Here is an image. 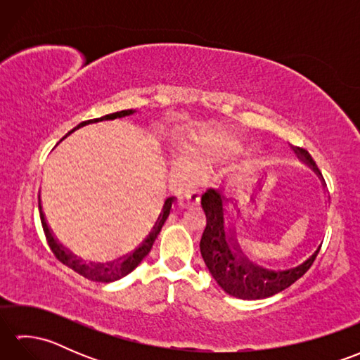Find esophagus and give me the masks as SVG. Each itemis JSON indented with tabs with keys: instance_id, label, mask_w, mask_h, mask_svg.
<instances>
[{
	"instance_id": "1",
	"label": "esophagus",
	"mask_w": 360,
	"mask_h": 360,
	"mask_svg": "<svg viewBox=\"0 0 360 360\" xmlns=\"http://www.w3.org/2000/svg\"><path fill=\"white\" fill-rule=\"evenodd\" d=\"M200 202H201L200 192H198V190H192V192H188L184 196L179 198L178 205H179V209L184 210V209L198 207V205H200Z\"/></svg>"
}]
</instances>
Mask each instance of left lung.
I'll use <instances>...</instances> for the list:
<instances>
[{
	"instance_id": "8db88e82",
	"label": "left lung",
	"mask_w": 360,
	"mask_h": 360,
	"mask_svg": "<svg viewBox=\"0 0 360 360\" xmlns=\"http://www.w3.org/2000/svg\"><path fill=\"white\" fill-rule=\"evenodd\" d=\"M292 150L302 162L307 164L320 179H323L314 159L307 150ZM201 204L205 218H207V224H205L200 243L204 263L218 286L229 295L241 298V300H259V298H267L289 288L309 269L322 248V244H317L312 255L295 267H289L285 271L267 269L243 254L240 244L235 238V229L226 226V205L229 204V200L221 196L217 190H207L202 195Z\"/></svg>"
}]
</instances>
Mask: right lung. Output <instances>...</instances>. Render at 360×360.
<instances>
[{
    "label": "right lung",
    "instance_id": "1",
    "mask_svg": "<svg viewBox=\"0 0 360 360\" xmlns=\"http://www.w3.org/2000/svg\"><path fill=\"white\" fill-rule=\"evenodd\" d=\"M134 112H136L134 110H124V111H117V112H112V114H106V116H103L101 119L82 122V124H79L74 129H77L80 127H85L88 124H96V122L114 120V119H120V117H125V116H131V114H134ZM74 129H72V131H74ZM173 202H174V196L167 198V200L164 201L162 210H160L159 217L156 218L155 226L151 227L150 233L145 236L143 241L139 244V246H137L134 250L128 252V254L122 255L116 259H112V262H110V263H85L82 258H79L77 255H74L71 250L65 249L62 244H60L56 240V236L52 235V231L49 229L48 223H46V217H44L43 209H41V202H38V209H40V219H41V226H43L44 235H46V240H48V244H49V248L52 250V254L56 255L58 262L63 263L65 266L70 267V269L75 271L77 274H80L82 277H85L91 281L111 283V281L120 280L122 277H125V275H128L129 272L134 271L137 264H139L142 259L148 255V252L153 248V243H155V240L158 238L160 229H162L168 215H170Z\"/></svg>",
    "mask_w": 360,
    "mask_h": 360
}]
</instances>
